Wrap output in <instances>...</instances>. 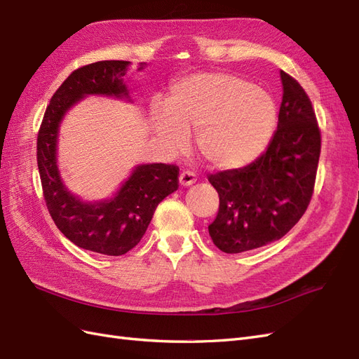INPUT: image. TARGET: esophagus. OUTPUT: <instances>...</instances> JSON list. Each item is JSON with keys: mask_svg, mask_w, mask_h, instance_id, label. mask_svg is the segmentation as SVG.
Returning a JSON list of instances; mask_svg holds the SVG:
<instances>
[{"mask_svg": "<svg viewBox=\"0 0 359 359\" xmlns=\"http://www.w3.org/2000/svg\"><path fill=\"white\" fill-rule=\"evenodd\" d=\"M179 182L182 187H189V185H192V183L197 182V174L194 171H189V170L182 171L179 176Z\"/></svg>", "mask_w": 359, "mask_h": 359, "instance_id": "obj_1", "label": "esophagus"}]
</instances>
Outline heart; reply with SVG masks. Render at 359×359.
<instances>
[{
  "label": "heart",
  "mask_w": 359,
  "mask_h": 359,
  "mask_svg": "<svg viewBox=\"0 0 359 359\" xmlns=\"http://www.w3.org/2000/svg\"><path fill=\"white\" fill-rule=\"evenodd\" d=\"M276 125L271 95L230 74H197L174 84L165 109L151 111V128L171 151L197 132V149L210 167L248 165L268 147Z\"/></svg>",
  "instance_id": "b5f03b06"
}]
</instances>
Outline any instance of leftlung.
<instances>
[{
  "label": "left lung",
  "mask_w": 359,
  "mask_h": 359,
  "mask_svg": "<svg viewBox=\"0 0 359 359\" xmlns=\"http://www.w3.org/2000/svg\"><path fill=\"white\" fill-rule=\"evenodd\" d=\"M283 102L268 149L250 165L209 174L219 208L209 234L217 247L238 254L281 239L311 201L322 137L309 95L281 70Z\"/></svg>",
  "instance_id": "left-lung-1"
}]
</instances>
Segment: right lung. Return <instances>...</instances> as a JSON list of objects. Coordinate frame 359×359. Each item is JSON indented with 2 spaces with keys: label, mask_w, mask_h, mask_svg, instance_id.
<instances>
[{
  "label": "right lung",
  "mask_w": 359,
  "mask_h": 359,
  "mask_svg": "<svg viewBox=\"0 0 359 359\" xmlns=\"http://www.w3.org/2000/svg\"><path fill=\"white\" fill-rule=\"evenodd\" d=\"M129 69L130 61L111 60L72 72L50 97L37 134V167L50 218L76 247L105 255L126 254L138 245L158 204L179 188L174 163L137 167L114 198L95 204L78 200L61 183L55 162L61 117L86 95L126 96L121 78Z\"/></svg>",
  "instance_id": "add662e5"
}]
</instances>
